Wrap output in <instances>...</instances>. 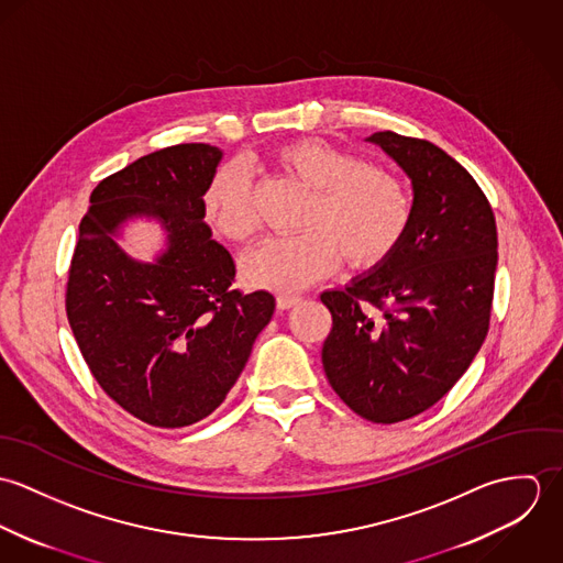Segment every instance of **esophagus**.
Masks as SVG:
<instances>
[{"label": "esophagus", "instance_id": "obj_1", "mask_svg": "<svg viewBox=\"0 0 563 563\" xmlns=\"http://www.w3.org/2000/svg\"><path fill=\"white\" fill-rule=\"evenodd\" d=\"M299 297H288V295H282V297H277V310H290V308H295V306H299Z\"/></svg>", "mask_w": 563, "mask_h": 563}]
</instances>
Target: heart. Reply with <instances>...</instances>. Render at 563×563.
Instances as JSON below:
<instances>
[{
  "label": "heart",
  "mask_w": 563,
  "mask_h": 563,
  "mask_svg": "<svg viewBox=\"0 0 563 563\" xmlns=\"http://www.w3.org/2000/svg\"><path fill=\"white\" fill-rule=\"evenodd\" d=\"M273 161L312 190V201L301 221L306 232L268 239L242 260L249 286L290 295L333 273L340 253L353 268H375L399 249L413 214L401 179L319 139L288 143ZM203 214L228 241L253 239L257 210L244 166L232 162L214 173Z\"/></svg>",
  "instance_id": "b5f03b06"
}]
</instances>
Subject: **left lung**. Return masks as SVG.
Returning a JSON list of instances; mask_svg holds the SVG:
<instances>
[{"label":"left lung","instance_id":"left-lung-1","mask_svg":"<svg viewBox=\"0 0 563 563\" xmlns=\"http://www.w3.org/2000/svg\"><path fill=\"white\" fill-rule=\"evenodd\" d=\"M411 181L399 249L344 288L324 290L333 327L322 368L355 413L393 424L440 401L482 349L496 273V223L473 175L429 141L366 139Z\"/></svg>","mask_w":563,"mask_h":563}]
</instances>
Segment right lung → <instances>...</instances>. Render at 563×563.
I'll return each mask as SVG.
<instances>
[{
	"mask_svg": "<svg viewBox=\"0 0 563 563\" xmlns=\"http://www.w3.org/2000/svg\"><path fill=\"white\" fill-rule=\"evenodd\" d=\"M221 161L219 147L188 143L106 177L71 260L67 317L92 377L162 429L192 424L225 401L275 312L271 292L232 288L236 264L206 223L203 195ZM141 218L165 232L152 263L115 241Z\"/></svg>",
	"mask_w": 563,
	"mask_h": 563,
	"instance_id": "1",
	"label": "right lung"
}]
</instances>
